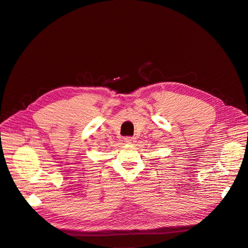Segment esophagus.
<instances>
[{
    "instance_id": "obj_1",
    "label": "esophagus",
    "mask_w": 248,
    "mask_h": 248,
    "mask_svg": "<svg viewBox=\"0 0 248 248\" xmlns=\"http://www.w3.org/2000/svg\"><path fill=\"white\" fill-rule=\"evenodd\" d=\"M134 140H136V139H133V138H131V137H127V138L124 139V141L126 142V144H133V142L136 141Z\"/></svg>"
}]
</instances>
